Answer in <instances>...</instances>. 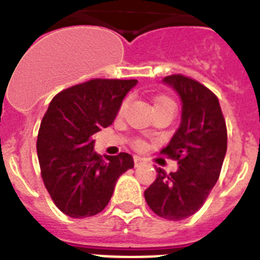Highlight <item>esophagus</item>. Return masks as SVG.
Listing matches in <instances>:
<instances>
[{"label":"esophagus","instance_id":"obj_1","mask_svg":"<svg viewBox=\"0 0 260 260\" xmlns=\"http://www.w3.org/2000/svg\"><path fill=\"white\" fill-rule=\"evenodd\" d=\"M144 164V158L138 157V156H134V166L136 167H140Z\"/></svg>","mask_w":260,"mask_h":260}]
</instances>
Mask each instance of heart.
Listing matches in <instances>:
<instances>
[{
    "label": "heart",
    "mask_w": 260,
    "mask_h": 260,
    "mask_svg": "<svg viewBox=\"0 0 260 260\" xmlns=\"http://www.w3.org/2000/svg\"><path fill=\"white\" fill-rule=\"evenodd\" d=\"M158 106H174V102L167 96H158V98L154 99L153 107H158ZM137 146H141V142H138Z\"/></svg>",
    "instance_id": "heart-1"
}]
</instances>
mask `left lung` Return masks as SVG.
<instances>
[{
	"instance_id": "8db88e82",
	"label": "left lung",
	"mask_w": 260,
	"mask_h": 260,
	"mask_svg": "<svg viewBox=\"0 0 260 260\" xmlns=\"http://www.w3.org/2000/svg\"><path fill=\"white\" fill-rule=\"evenodd\" d=\"M182 100L180 124L161 153L178 161V171L157 178L145 199L157 216L170 221L188 218L202 207L218 180L226 153V126L218 99L192 78H162Z\"/></svg>"
}]
</instances>
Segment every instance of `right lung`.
Wrapping results in <instances>:
<instances>
[{
	"mask_svg": "<svg viewBox=\"0 0 260 260\" xmlns=\"http://www.w3.org/2000/svg\"><path fill=\"white\" fill-rule=\"evenodd\" d=\"M137 80L94 78L62 90L40 123L36 150L48 194L72 218L98 214L107 206L122 174L134 167L128 153L100 156L94 133L112 124Z\"/></svg>",
	"mask_w": 260,
	"mask_h": 260,
	"instance_id": "right-lung-1",
	"label": "right lung"
}]
</instances>
